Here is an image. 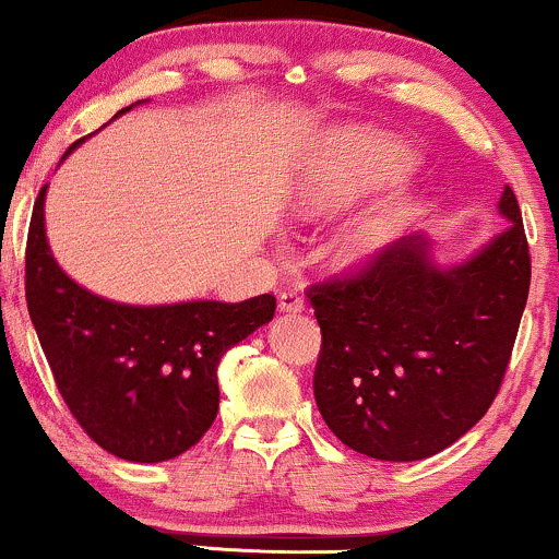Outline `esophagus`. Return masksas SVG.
Wrapping results in <instances>:
<instances>
[{"mask_svg": "<svg viewBox=\"0 0 559 559\" xmlns=\"http://www.w3.org/2000/svg\"><path fill=\"white\" fill-rule=\"evenodd\" d=\"M281 312H301L305 310V299H301L299 292H284L278 297Z\"/></svg>", "mask_w": 559, "mask_h": 559, "instance_id": "1", "label": "esophagus"}]
</instances>
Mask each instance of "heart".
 Here are the masks:
<instances>
[{
  "label": "heart",
  "instance_id": "obj_1",
  "mask_svg": "<svg viewBox=\"0 0 559 559\" xmlns=\"http://www.w3.org/2000/svg\"><path fill=\"white\" fill-rule=\"evenodd\" d=\"M409 165H413V155L400 141L378 136V133H355L344 146L342 168L336 173L333 189H312L301 199V213L316 215L320 210L333 207V204L352 202L357 194L373 189V186H386L402 178L409 170ZM407 213V204L402 202H386L370 210L368 215H362L360 221L344 230V236L338 239V254L346 262L370 260L400 234Z\"/></svg>",
  "mask_w": 559,
  "mask_h": 559
}]
</instances>
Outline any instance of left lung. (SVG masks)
<instances>
[{
	"instance_id": "1",
	"label": "left lung",
	"mask_w": 559,
	"mask_h": 559,
	"mask_svg": "<svg viewBox=\"0 0 559 559\" xmlns=\"http://www.w3.org/2000/svg\"><path fill=\"white\" fill-rule=\"evenodd\" d=\"M499 210L510 228L463 265L441 271L426 236H407L307 288L323 336L312 391L355 452L389 463L431 457L491 407L531 286L510 186Z\"/></svg>"
}]
</instances>
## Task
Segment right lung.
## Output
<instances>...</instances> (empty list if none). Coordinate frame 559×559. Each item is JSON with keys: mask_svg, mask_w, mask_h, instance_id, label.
<instances>
[{"mask_svg": "<svg viewBox=\"0 0 559 559\" xmlns=\"http://www.w3.org/2000/svg\"><path fill=\"white\" fill-rule=\"evenodd\" d=\"M44 197L47 186L36 197L25 243V301L70 415L120 460L178 457L213 426L221 357L273 320L275 297L165 307L96 297L49 252Z\"/></svg>", "mask_w": 559, "mask_h": 559, "instance_id": "obj_1", "label": "right lung"}]
</instances>
